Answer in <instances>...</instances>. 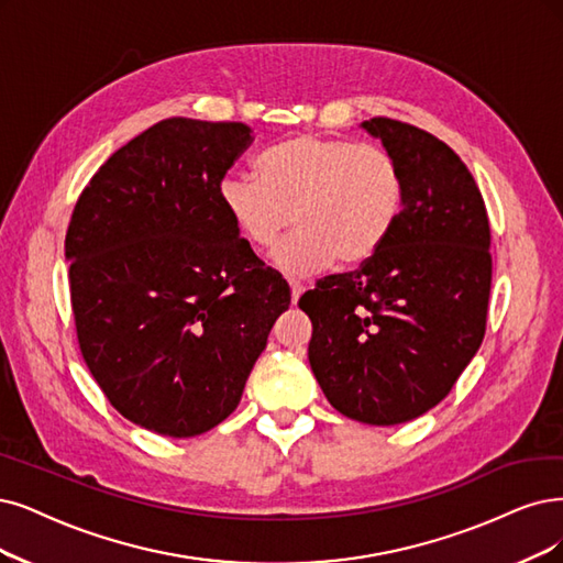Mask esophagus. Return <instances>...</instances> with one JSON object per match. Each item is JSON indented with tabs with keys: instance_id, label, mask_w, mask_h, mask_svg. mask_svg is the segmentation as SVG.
<instances>
[{
	"instance_id": "obj_1",
	"label": "esophagus",
	"mask_w": 563,
	"mask_h": 563,
	"mask_svg": "<svg viewBox=\"0 0 563 563\" xmlns=\"http://www.w3.org/2000/svg\"><path fill=\"white\" fill-rule=\"evenodd\" d=\"M289 289H292V303H297L301 299V295H303V285L292 280V283H289Z\"/></svg>"
}]
</instances>
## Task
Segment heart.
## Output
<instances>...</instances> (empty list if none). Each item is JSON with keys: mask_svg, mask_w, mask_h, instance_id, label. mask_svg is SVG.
Returning <instances> with one entry per match:
<instances>
[{"mask_svg": "<svg viewBox=\"0 0 563 563\" xmlns=\"http://www.w3.org/2000/svg\"><path fill=\"white\" fill-rule=\"evenodd\" d=\"M218 197L236 232L271 255L287 278H308L336 260L343 266L368 262L397 227L404 172L376 143L336 136L295 134L260 157L255 174L224 176Z\"/></svg>", "mask_w": 563, "mask_h": 563, "instance_id": "1", "label": "heart"}]
</instances>
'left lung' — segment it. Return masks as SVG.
Returning a JSON list of instances; mask_svg holds the SVG:
<instances>
[{
	"instance_id": "left-lung-1",
	"label": "left lung",
	"mask_w": 563,
	"mask_h": 563,
	"mask_svg": "<svg viewBox=\"0 0 563 563\" xmlns=\"http://www.w3.org/2000/svg\"><path fill=\"white\" fill-rule=\"evenodd\" d=\"M397 157L406 199L385 245L357 271L301 299L313 322L308 362L345 418L391 427L441 404L485 336L489 220L450 145L412 124L362 122Z\"/></svg>"
}]
</instances>
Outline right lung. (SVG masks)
Returning a JSON list of instances; mask_svg holds the SVG:
<instances>
[{
  "mask_svg": "<svg viewBox=\"0 0 563 563\" xmlns=\"http://www.w3.org/2000/svg\"><path fill=\"white\" fill-rule=\"evenodd\" d=\"M250 143L243 122L166 118L99 166L67 229L82 360L120 415L172 439L234 412L289 306L218 197Z\"/></svg>",
  "mask_w": 563,
  "mask_h": 563,
  "instance_id": "1",
  "label": "right lung"
}]
</instances>
